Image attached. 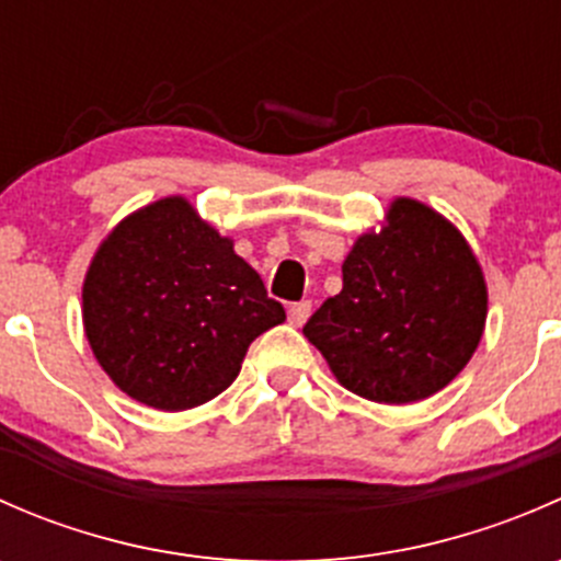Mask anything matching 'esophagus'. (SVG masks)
<instances>
[{"mask_svg":"<svg viewBox=\"0 0 561 561\" xmlns=\"http://www.w3.org/2000/svg\"><path fill=\"white\" fill-rule=\"evenodd\" d=\"M309 314H312V301H298L287 309V320H290V325L296 328H301L304 322L309 320Z\"/></svg>","mask_w":561,"mask_h":561,"instance_id":"34e87169","label":"esophagus"}]
</instances>
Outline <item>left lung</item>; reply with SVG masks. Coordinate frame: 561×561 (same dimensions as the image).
Instances as JSON below:
<instances>
[{"label":"left lung","mask_w":561,"mask_h":561,"mask_svg":"<svg viewBox=\"0 0 561 561\" xmlns=\"http://www.w3.org/2000/svg\"><path fill=\"white\" fill-rule=\"evenodd\" d=\"M489 287L450 219L396 197L380 230L358 236L342 293L304 325L339 386L377 404H412L443 390L478 350Z\"/></svg>","instance_id":"8db88e82"}]
</instances>
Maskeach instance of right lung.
Masks as SVG:
<instances>
[{
	"mask_svg": "<svg viewBox=\"0 0 561 561\" xmlns=\"http://www.w3.org/2000/svg\"><path fill=\"white\" fill-rule=\"evenodd\" d=\"M285 320L233 239L171 195L124 217L89 263L83 331L113 386L162 412L239 377L249 344Z\"/></svg>",
	"mask_w": 561,
	"mask_h": 561,
	"instance_id": "right-lung-1",
	"label": "right lung"
}]
</instances>
